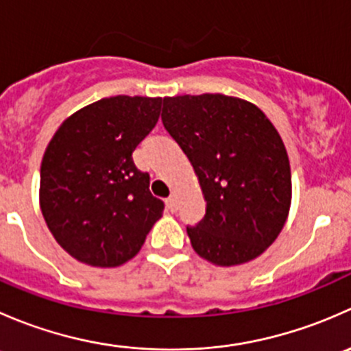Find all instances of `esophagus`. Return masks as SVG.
<instances>
[{
    "label": "esophagus",
    "instance_id": "34e87169",
    "mask_svg": "<svg viewBox=\"0 0 351 351\" xmlns=\"http://www.w3.org/2000/svg\"><path fill=\"white\" fill-rule=\"evenodd\" d=\"M166 207H168L169 212L178 210V200H176V195H171L169 198H166Z\"/></svg>",
    "mask_w": 351,
    "mask_h": 351
}]
</instances>
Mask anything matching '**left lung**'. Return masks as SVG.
Instances as JSON below:
<instances>
[{"instance_id": "obj_1", "label": "left lung", "mask_w": 351, "mask_h": 351, "mask_svg": "<svg viewBox=\"0 0 351 351\" xmlns=\"http://www.w3.org/2000/svg\"><path fill=\"white\" fill-rule=\"evenodd\" d=\"M161 119L205 200V217L186 228L195 253L217 267L260 256L284 229L292 202L289 156L270 119L222 93L165 97Z\"/></svg>"}]
</instances>
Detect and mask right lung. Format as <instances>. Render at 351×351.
<instances>
[{
  "instance_id": "1",
  "label": "right lung",
  "mask_w": 351,
  "mask_h": 351,
  "mask_svg": "<svg viewBox=\"0 0 351 351\" xmlns=\"http://www.w3.org/2000/svg\"><path fill=\"white\" fill-rule=\"evenodd\" d=\"M162 98H101L69 115L45 147L38 204L49 231L74 260L115 268L139 253L165 204L134 165Z\"/></svg>"
}]
</instances>
